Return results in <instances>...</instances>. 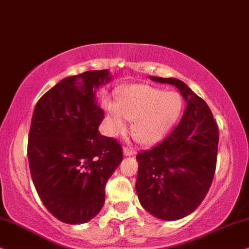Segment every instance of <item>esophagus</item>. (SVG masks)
<instances>
[{
    "label": "esophagus",
    "mask_w": 249,
    "mask_h": 249,
    "mask_svg": "<svg viewBox=\"0 0 249 249\" xmlns=\"http://www.w3.org/2000/svg\"><path fill=\"white\" fill-rule=\"evenodd\" d=\"M123 154H124V156H133L135 155V150L130 147H125L123 149Z\"/></svg>",
    "instance_id": "1"
}]
</instances>
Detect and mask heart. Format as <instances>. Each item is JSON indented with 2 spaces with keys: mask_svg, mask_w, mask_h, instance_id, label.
Wrapping results in <instances>:
<instances>
[{
  "mask_svg": "<svg viewBox=\"0 0 249 249\" xmlns=\"http://www.w3.org/2000/svg\"><path fill=\"white\" fill-rule=\"evenodd\" d=\"M183 107L178 92L150 85H132L121 92L118 108L108 105V128L111 135H119L126 128L124 119L132 123L131 132L141 144H152L170 130Z\"/></svg>",
  "mask_w": 249,
  "mask_h": 249,
  "instance_id": "1",
  "label": "heart"
}]
</instances>
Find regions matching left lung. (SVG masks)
Wrapping results in <instances>:
<instances>
[{"label":"left lung","mask_w":249,"mask_h":249,"mask_svg":"<svg viewBox=\"0 0 249 249\" xmlns=\"http://www.w3.org/2000/svg\"><path fill=\"white\" fill-rule=\"evenodd\" d=\"M174 85L187 108L174 130L149 150L139 152L135 189L145 211L165 221L187 216L199 206L216 167L218 128L210 107L178 78L150 76Z\"/></svg>","instance_id":"8db88e82"}]
</instances>
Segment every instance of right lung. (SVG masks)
<instances>
[{
    "label": "right lung",
    "instance_id": "right-lung-1",
    "mask_svg": "<svg viewBox=\"0 0 249 249\" xmlns=\"http://www.w3.org/2000/svg\"><path fill=\"white\" fill-rule=\"evenodd\" d=\"M110 78L108 69L66 77L33 112L32 180L46 210L64 223H86L101 211L106 183L123 160L122 145L98 130L105 112L95 90Z\"/></svg>",
    "mask_w": 249,
    "mask_h": 249
}]
</instances>
